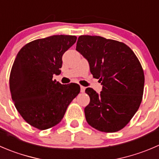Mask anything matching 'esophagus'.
I'll use <instances>...</instances> for the list:
<instances>
[{
  "instance_id": "esophagus-1",
  "label": "esophagus",
  "mask_w": 159,
  "mask_h": 159,
  "mask_svg": "<svg viewBox=\"0 0 159 159\" xmlns=\"http://www.w3.org/2000/svg\"><path fill=\"white\" fill-rule=\"evenodd\" d=\"M85 91V87L81 85V92H84Z\"/></svg>"
}]
</instances>
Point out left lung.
I'll list each match as a JSON object with an SVG mask.
<instances>
[{
    "label": "left lung",
    "instance_id": "8db88e82",
    "mask_svg": "<svg viewBox=\"0 0 159 159\" xmlns=\"http://www.w3.org/2000/svg\"><path fill=\"white\" fill-rule=\"evenodd\" d=\"M76 50L88 60L93 78L102 84L100 94L92 88L85 90L90 97L84 108L88 124L106 133L122 130L142 101L144 75L139 60L124 43L97 35L78 37Z\"/></svg>",
    "mask_w": 159,
    "mask_h": 159
}]
</instances>
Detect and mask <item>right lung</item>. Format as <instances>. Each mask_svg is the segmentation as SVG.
Returning a JSON list of instances; mask_svg holds the SVG:
<instances>
[{"mask_svg": "<svg viewBox=\"0 0 159 159\" xmlns=\"http://www.w3.org/2000/svg\"><path fill=\"white\" fill-rule=\"evenodd\" d=\"M77 40L75 35H57L25 44L17 54L9 78L15 108L35 128L47 130L59 124L79 84H61L53 80L60 75L62 56Z\"/></svg>", "mask_w": 159, "mask_h": 159, "instance_id": "add662e5", "label": "right lung"}]
</instances>
